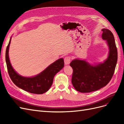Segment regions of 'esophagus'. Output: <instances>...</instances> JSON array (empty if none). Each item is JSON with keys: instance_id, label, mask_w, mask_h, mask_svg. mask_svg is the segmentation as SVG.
<instances>
[{"instance_id": "1", "label": "esophagus", "mask_w": 124, "mask_h": 124, "mask_svg": "<svg viewBox=\"0 0 124 124\" xmlns=\"http://www.w3.org/2000/svg\"><path fill=\"white\" fill-rule=\"evenodd\" d=\"M71 57L70 56H67L65 58H64V62H65V64L67 65H69V63H70L71 62Z\"/></svg>"}]
</instances>
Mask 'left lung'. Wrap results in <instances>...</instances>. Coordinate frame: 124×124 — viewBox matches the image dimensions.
Wrapping results in <instances>:
<instances>
[{
	"mask_svg": "<svg viewBox=\"0 0 124 124\" xmlns=\"http://www.w3.org/2000/svg\"><path fill=\"white\" fill-rule=\"evenodd\" d=\"M102 37L107 40L109 54L103 63L90 65L85 61L74 59L70 66L73 69L71 82L74 88L81 93L97 91L106 86L113 77L117 62V50L114 37L108 29H102Z\"/></svg>",
	"mask_w": 124,
	"mask_h": 124,
	"instance_id": "1",
	"label": "left lung"
}]
</instances>
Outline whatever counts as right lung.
I'll use <instances>...</instances> for the list:
<instances>
[{"instance_id": "right-lung-1", "label": "right lung", "mask_w": 124, "mask_h": 124, "mask_svg": "<svg viewBox=\"0 0 124 124\" xmlns=\"http://www.w3.org/2000/svg\"><path fill=\"white\" fill-rule=\"evenodd\" d=\"M10 39L6 48V61L9 76L14 84L24 91L36 94H42L46 92L53 83L55 75L64 66L62 58L52 63L42 72L32 78L23 77L18 74L11 66L9 58V48Z\"/></svg>"}]
</instances>
